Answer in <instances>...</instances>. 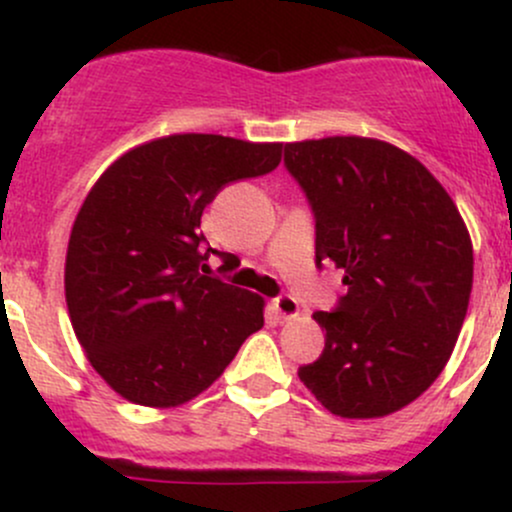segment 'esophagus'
Instances as JSON below:
<instances>
[{
    "label": "esophagus",
    "mask_w": 512,
    "mask_h": 512,
    "mask_svg": "<svg viewBox=\"0 0 512 512\" xmlns=\"http://www.w3.org/2000/svg\"><path fill=\"white\" fill-rule=\"evenodd\" d=\"M274 313L281 317V320H293V317L301 315V305H298L296 298L281 296L274 301Z\"/></svg>",
    "instance_id": "obj_1"
}]
</instances>
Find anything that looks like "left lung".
Segmentation results:
<instances>
[{
    "mask_svg": "<svg viewBox=\"0 0 512 512\" xmlns=\"http://www.w3.org/2000/svg\"><path fill=\"white\" fill-rule=\"evenodd\" d=\"M284 163L313 204L317 264L349 286L313 315L325 349L298 378L332 414L380 419L443 373L472 293V238L431 170L383 139L291 142Z\"/></svg>",
    "mask_w": 512,
    "mask_h": 512,
    "instance_id": "left-lung-1",
    "label": "left lung"
}]
</instances>
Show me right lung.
I'll return each instance as SVG.
<instances>
[{"label": "right lung", "mask_w": 512, "mask_h": 512, "mask_svg": "<svg viewBox=\"0 0 512 512\" xmlns=\"http://www.w3.org/2000/svg\"><path fill=\"white\" fill-rule=\"evenodd\" d=\"M281 142L168 134L93 182L64 260L69 320L93 370L142 407L187 404L264 325V298L204 276L202 211L279 166ZM211 250V248H209Z\"/></svg>", "instance_id": "add662e5"}]
</instances>
